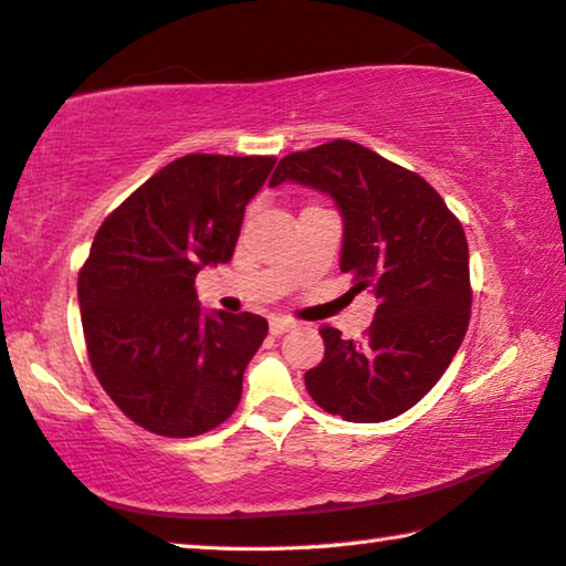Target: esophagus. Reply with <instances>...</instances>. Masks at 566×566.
<instances>
[{
	"mask_svg": "<svg viewBox=\"0 0 566 566\" xmlns=\"http://www.w3.org/2000/svg\"><path fill=\"white\" fill-rule=\"evenodd\" d=\"M293 326H295V321L285 318V316H275V318H271V334H273V336H281V334L289 332V328H293Z\"/></svg>",
	"mask_w": 566,
	"mask_h": 566,
	"instance_id": "34e87169",
	"label": "esophagus"
}]
</instances>
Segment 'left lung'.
<instances>
[{
    "mask_svg": "<svg viewBox=\"0 0 566 566\" xmlns=\"http://www.w3.org/2000/svg\"><path fill=\"white\" fill-rule=\"evenodd\" d=\"M283 181L334 199L349 293L377 298L361 342L321 328L326 352L306 371L308 395L342 420H392L430 392L468 332L473 291L463 224L420 174L346 138L283 156L271 187Z\"/></svg>",
    "mask_w": 566,
    "mask_h": 566,
    "instance_id": "8db88e82",
    "label": "left lung"
}]
</instances>
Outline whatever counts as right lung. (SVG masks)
<instances>
[{
	"label": "right lung",
	"mask_w": 566,
	"mask_h": 566,
	"mask_svg": "<svg viewBox=\"0 0 566 566\" xmlns=\"http://www.w3.org/2000/svg\"><path fill=\"white\" fill-rule=\"evenodd\" d=\"M275 156L187 154L120 202L77 275L101 387L128 420L195 438L238 410L242 374L268 334L255 313H205L195 277L230 263L242 214Z\"/></svg>",
	"instance_id": "right-lung-1"
}]
</instances>
